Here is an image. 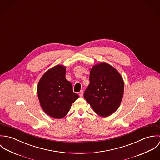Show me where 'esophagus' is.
<instances>
[{
    "instance_id": "obj_1",
    "label": "esophagus",
    "mask_w": 160,
    "mask_h": 160,
    "mask_svg": "<svg viewBox=\"0 0 160 160\" xmlns=\"http://www.w3.org/2000/svg\"><path fill=\"white\" fill-rule=\"evenodd\" d=\"M79 97H82L83 96V91H82V90H81V91L79 92Z\"/></svg>"
}]
</instances>
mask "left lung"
Listing matches in <instances>:
<instances>
[{
	"instance_id": "8db88e82",
	"label": "left lung",
	"mask_w": 160,
	"mask_h": 160,
	"mask_svg": "<svg viewBox=\"0 0 160 160\" xmlns=\"http://www.w3.org/2000/svg\"><path fill=\"white\" fill-rule=\"evenodd\" d=\"M90 84L84 97L94 112L106 117L113 113L120 105L124 92V81L120 74L106 63L93 66Z\"/></svg>"
}]
</instances>
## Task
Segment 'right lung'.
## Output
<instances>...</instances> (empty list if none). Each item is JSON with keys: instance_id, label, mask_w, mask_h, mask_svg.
I'll return each mask as SVG.
<instances>
[{"instance_id": "obj_1", "label": "right lung", "mask_w": 160, "mask_h": 160, "mask_svg": "<svg viewBox=\"0 0 160 160\" xmlns=\"http://www.w3.org/2000/svg\"><path fill=\"white\" fill-rule=\"evenodd\" d=\"M66 68L57 65L48 70L38 86L41 106L47 114L56 119L65 117L79 96L65 78Z\"/></svg>"}]
</instances>
